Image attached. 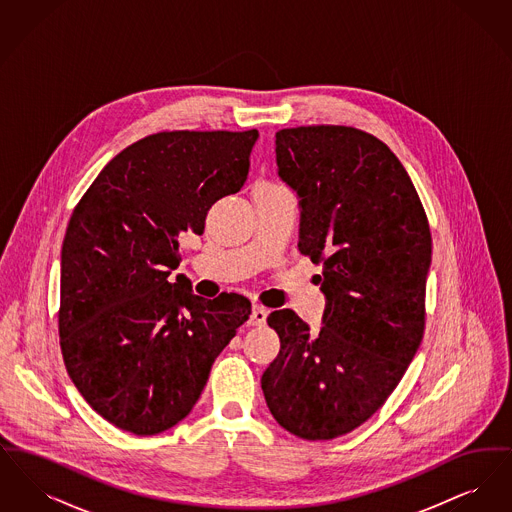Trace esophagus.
I'll list each match as a JSON object with an SVG mask.
<instances>
[{"mask_svg": "<svg viewBox=\"0 0 512 512\" xmlns=\"http://www.w3.org/2000/svg\"><path fill=\"white\" fill-rule=\"evenodd\" d=\"M268 311L263 305H253L251 317H249V324L251 326H263L267 322Z\"/></svg>", "mask_w": 512, "mask_h": 512, "instance_id": "34e87169", "label": "esophagus"}]
</instances>
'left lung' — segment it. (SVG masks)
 <instances>
[{"instance_id":"left-lung-1","label":"left lung","mask_w":512,"mask_h":512,"mask_svg":"<svg viewBox=\"0 0 512 512\" xmlns=\"http://www.w3.org/2000/svg\"><path fill=\"white\" fill-rule=\"evenodd\" d=\"M278 176L299 197V251L322 265V328L290 309L268 326L280 353L261 388L297 438L343 436L397 388L424 336L430 226L399 159L351 126L276 132Z\"/></svg>"}]
</instances>
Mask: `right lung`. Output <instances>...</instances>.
Returning a JSON list of instances; mask_svg holds the SVG:
<instances>
[{
  "label": "right lung",
  "mask_w": 512,
  "mask_h": 512,
  "mask_svg": "<svg viewBox=\"0 0 512 512\" xmlns=\"http://www.w3.org/2000/svg\"><path fill=\"white\" fill-rule=\"evenodd\" d=\"M259 138L159 132L122 149L69 220L61 249L59 338L88 405L124 432L155 436L194 409L220 351L251 315L238 293L203 299L184 276L180 240L242 190Z\"/></svg>",
  "instance_id": "add662e5"
}]
</instances>
